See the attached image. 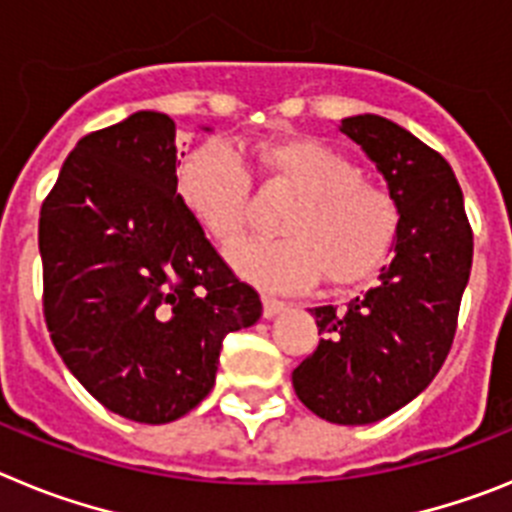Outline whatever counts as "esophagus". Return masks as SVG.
I'll return each instance as SVG.
<instances>
[{
	"instance_id": "esophagus-1",
	"label": "esophagus",
	"mask_w": 512,
	"mask_h": 512,
	"mask_svg": "<svg viewBox=\"0 0 512 512\" xmlns=\"http://www.w3.org/2000/svg\"><path fill=\"white\" fill-rule=\"evenodd\" d=\"M287 310V305H284L282 300H274V297H264V318L271 320L277 318L279 312Z\"/></svg>"
}]
</instances>
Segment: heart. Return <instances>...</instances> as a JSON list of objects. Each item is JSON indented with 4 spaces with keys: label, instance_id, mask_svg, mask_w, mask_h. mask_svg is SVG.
Masks as SVG:
<instances>
[{
    "label": "heart",
    "instance_id": "heart-1",
    "mask_svg": "<svg viewBox=\"0 0 512 512\" xmlns=\"http://www.w3.org/2000/svg\"><path fill=\"white\" fill-rule=\"evenodd\" d=\"M253 161L297 197L279 223L282 238H256L230 251L241 277L274 292H295L320 274L330 284L356 282L382 261L397 228L395 200L361 179L351 158L315 138H282L259 143ZM176 192L212 241L230 246L241 238L248 171L225 140H205L184 158Z\"/></svg>",
    "mask_w": 512,
    "mask_h": 512
}]
</instances>
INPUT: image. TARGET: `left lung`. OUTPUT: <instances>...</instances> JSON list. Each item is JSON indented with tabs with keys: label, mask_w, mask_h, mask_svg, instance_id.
I'll list each match as a JSON object with an SVG mask.
<instances>
[{
	"label": "left lung",
	"mask_w": 512,
	"mask_h": 512,
	"mask_svg": "<svg viewBox=\"0 0 512 512\" xmlns=\"http://www.w3.org/2000/svg\"><path fill=\"white\" fill-rule=\"evenodd\" d=\"M384 176L397 207L392 259L346 307H315L318 348L292 372L307 410L338 425H369L433 382L454 341L472 271V228L449 161L379 115L338 125Z\"/></svg>",
	"instance_id": "1"
}]
</instances>
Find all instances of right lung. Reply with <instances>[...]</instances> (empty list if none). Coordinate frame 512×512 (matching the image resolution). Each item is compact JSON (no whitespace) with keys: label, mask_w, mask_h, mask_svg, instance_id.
<instances>
[{"label":"right lung","mask_w":512,"mask_h":512,"mask_svg":"<svg viewBox=\"0 0 512 512\" xmlns=\"http://www.w3.org/2000/svg\"><path fill=\"white\" fill-rule=\"evenodd\" d=\"M176 156L164 112L84 135L38 230L45 323L63 364L104 408L151 425L197 408L223 338L261 318L259 295L179 200Z\"/></svg>","instance_id":"obj_1"}]
</instances>
